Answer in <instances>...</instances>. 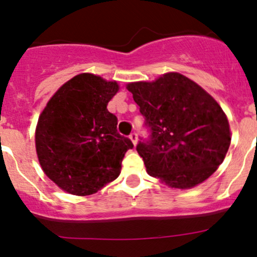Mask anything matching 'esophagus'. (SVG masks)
Listing matches in <instances>:
<instances>
[{"instance_id": "34e87169", "label": "esophagus", "mask_w": 257, "mask_h": 257, "mask_svg": "<svg viewBox=\"0 0 257 257\" xmlns=\"http://www.w3.org/2000/svg\"><path fill=\"white\" fill-rule=\"evenodd\" d=\"M129 139H131L132 140V143L134 144V145H137V143H138V134L137 133H132L131 135H129Z\"/></svg>"}]
</instances>
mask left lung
<instances>
[{"mask_svg": "<svg viewBox=\"0 0 257 257\" xmlns=\"http://www.w3.org/2000/svg\"><path fill=\"white\" fill-rule=\"evenodd\" d=\"M126 88L150 132L137 145L150 175L170 187L190 188L219 168L231 132L222 108L203 88L176 72Z\"/></svg>", "mask_w": 257, "mask_h": 257, "instance_id": "obj_1", "label": "left lung"}]
</instances>
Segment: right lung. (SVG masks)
I'll return each mask as SVG.
<instances>
[{"instance_id": "add662e5", "label": "right lung", "mask_w": 257, "mask_h": 257, "mask_svg": "<svg viewBox=\"0 0 257 257\" xmlns=\"http://www.w3.org/2000/svg\"><path fill=\"white\" fill-rule=\"evenodd\" d=\"M116 82L91 73L67 81L47 104L36 128V151L43 172L61 190L89 196L118 178L131 139L117 132L107 104Z\"/></svg>"}]
</instances>
